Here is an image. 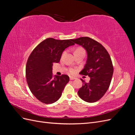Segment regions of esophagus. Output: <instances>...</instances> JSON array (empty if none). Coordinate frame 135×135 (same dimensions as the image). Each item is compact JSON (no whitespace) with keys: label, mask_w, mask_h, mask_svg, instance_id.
Segmentation results:
<instances>
[{"label":"esophagus","mask_w":135,"mask_h":135,"mask_svg":"<svg viewBox=\"0 0 135 135\" xmlns=\"http://www.w3.org/2000/svg\"><path fill=\"white\" fill-rule=\"evenodd\" d=\"M76 78L74 77V76H70V80H74V79H75Z\"/></svg>","instance_id":"1"}]
</instances>
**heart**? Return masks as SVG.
I'll list each match as a JSON object with an SVG mask.
<instances>
[{"label": "heart", "instance_id": "obj_1", "mask_svg": "<svg viewBox=\"0 0 135 135\" xmlns=\"http://www.w3.org/2000/svg\"><path fill=\"white\" fill-rule=\"evenodd\" d=\"M84 51V50L83 48H77L76 49V50L75 51V52H78V51ZM75 71H76V70L75 69H73V68H71V69H70V70H69V72H70L71 74H74V73H75Z\"/></svg>", "mask_w": 135, "mask_h": 135}]
</instances>
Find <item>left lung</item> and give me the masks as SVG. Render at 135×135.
<instances>
[{
	"label": "left lung",
	"mask_w": 135,
	"mask_h": 135,
	"mask_svg": "<svg viewBox=\"0 0 135 135\" xmlns=\"http://www.w3.org/2000/svg\"><path fill=\"white\" fill-rule=\"evenodd\" d=\"M72 41L87 52L86 62L80 74L90 78L88 83L82 79L83 85L78 93L87 103H95L107 92L111 82L113 66L108 51L99 42L89 37H81Z\"/></svg>",
	"instance_id": "8db88e82"
}]
</instances>
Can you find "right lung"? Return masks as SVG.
Returning a JSON list of instances; mask_svg holds the SVG:
<instances>
[{"label":"right lung","mask_w":135,"mask_h":135,"mask_svg":"<svg viewBox=\"0 0 135 135\" xmlns=\"http://www.w3.org/2000/svg\"><path fill=\"white\" fill-rule=\"evenodd\" d=\"M72 39L47 38L32 51L26 66V78L31 92L40 102L55 103L69 81L67 75H52L54 63H59L65 49L75 44Z\"/></svg>","instance_id":"obj_1"}]
</instances>
